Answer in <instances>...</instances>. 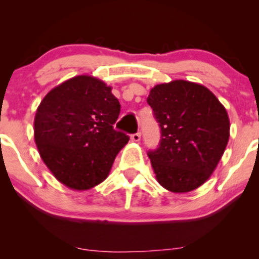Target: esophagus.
Returning <instances> with one entry per match:
<instances>
[{"label":"esophagus","instance_id":"obj_1","mask_svg":"<svg viewBox=\"0 0 259 259\" xmlns=\"http://www.w3.org/2000/svg\"><path fill=\"white\" fill-rule=\"evenodd\" d=\"M132 140H133L134 142H139L140 140H141V134H140V133L133 134V135H132Z\"/></svg>","mask_w":259,"mask_h":259}]
</instances>
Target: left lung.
<instances>
[{
	"instance_id": "obj_1",
	"label": "left lung",
	"mask_w": 259,
	"mask_h": 259,
	"mask_svg": "<svg viewBox=\"0 0 259 259\" xmlns=\"http://www.w3.org/2000/svg\"><path fill=\"white\" fill-rule=\"evenodd\" d=\"M147 103L160 127L158 147L147 153L157 181L171 192L197 189L228 145L227 109L207 88L186 80L156 85Z\"/></svg>"
}]
</instances>
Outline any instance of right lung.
Instances as JSON below:
<instances>
[{
    "mask_svg": "<svg viewBox=\"0 0 259 259\" xmlns=\"http://www.w3.org/2000/svg\"><path fill=\"white\" fill-rule=\"evenodd\" d=\"M102 80L78 75L52 89L37 107L34 138L55 178L73 190H89L108 177L129 141L114 130L118 99Z\"/></svg>",
    "mask_w": 259,
    "mask_h": 259,
    "instance_id": "right-lung-1",
    "label": "right lung"
}]
</instances>
